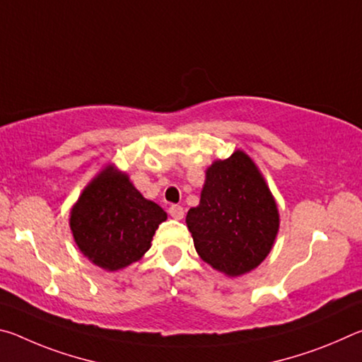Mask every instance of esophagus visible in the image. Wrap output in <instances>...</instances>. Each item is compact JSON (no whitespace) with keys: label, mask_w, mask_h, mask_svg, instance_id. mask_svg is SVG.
Wrapping results in <instances>:
<instances>
[{"label":"esophagus","mask_w":362,"mask_h":362,"mask_svg":"<svg viewBox=\"0 0 362 362\" xmlns=\"http://www.w3.org/2000/svg\"><path fill=\"white\" fill-rule=\"evenodd\" d=\"M169 214L170 217L175 218V220H182L183 216H185V212H183V207L179 204H173L169 207Z\"/></svg>","instance_id":"34e87169"}]
</instances>
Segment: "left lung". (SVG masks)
Masks as SVG:
<instances>
[{"label": "left lung", "mask_w": 362, "mask_h": 362, "mask_svg": "<svg viewBox=\"0 0 362 362\" xmlns=\"http://www.w3.org/2000/svg\"><path fill=\"white\" fill-rule=\"evenodd\" d=\"M196 252L228 276L259 267L279 228L276 203L255 164L235 151L206 173L199 206L187 214Z\"/></svg>", "instance_id": "obj_1"}]
</instances>
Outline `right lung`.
<instances>
[{
	"mask_svg": "<svg viewBox=\"0 0 362 362\" xmlns=\"http://www.w3.org/2000/svg\"><path fill=\"white\" fill-rule=\"evenodd\" d=\"M166 212L145 199L126 174L103 169L71 209L70 228L81 252L108 272L137 262Z\"/></svg>",
	"mask_w": 362,
	"mask_h": 362,
	"instance_id": "add662e5",
	"label": "right lung"
}]
</instances>
